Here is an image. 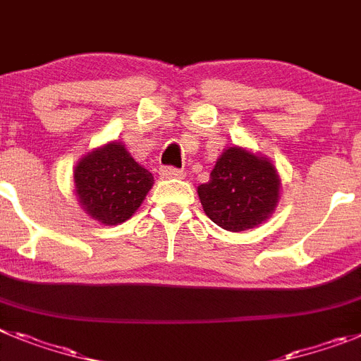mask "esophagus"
I'll return each mask as SVG.
<instances>
[{
	"label": "esophagus",
	"instance_id": "obj_1",
	"mask_svg": "<svg viewBox=\"0 0 361 361\" xmlns=\"http://www.w3.org/2000/svg\"><path fill=\"white\" fill-rule=\"evenodd\" d=\"M159 174H161V178H183V171L181 169H176V167H163L161 171H159Z\"/></svg>",
	"mask_w": 361,
	"mask_h": 361
}]
</instances>
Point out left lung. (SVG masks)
<instances>
[{
    "mask_svg": "<svg viewBox=\"0 0 361 361\" xmlns=\"http://www.w3.org/2000/svg\"><path fill=\"white\" fill-rule=\"evenodd\" d=\"M280 189V174L271 159L234 145L219 154L211 180L198 187V196L205 214L218 227L241 233L274 214Z\"/></svg>",
    "mask_w": 361,
    "mask_h": 361,
    "instance_id": "8db88e82",
    "label": "left lung"
}]
</instances>
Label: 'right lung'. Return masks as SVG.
<instances>
[{
    "mask_svg": "<svg viewBox=\"0 0 361 361\" xmlns=\"http://www.w3.org/2000/svg\"><path fill=\"white\" fill-rule=\"evenodd\" d=\"M154 176L120 142L87 152L74 167V189L81 209L103 225L127 221L152 189Z\"/></svg>",
    "mask_w": 361,
    "mask_h": 361,
    "instance_id": "1",
    "label": "right lung"
}]
</instances>
